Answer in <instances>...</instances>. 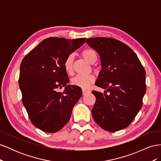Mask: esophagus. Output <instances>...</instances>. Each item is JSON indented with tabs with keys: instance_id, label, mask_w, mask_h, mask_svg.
I'll use <instances>...</instances> for the list:
<instances>
[{
	"instance_id": "esophagus-1",
	"label": "esophagus",
	"mask_w": 161,
	"mask_h": 161,
	"mask_svg": "<svg viewBox=\"0 0 161 161\" xmlns=\"http://www.w3.org/2000/svg\"><path fill=\"white\" fill-rule=\"evenodd\" d=\"M89 92H90V91L86 90V89H82V94H83V95H86L87 93H89Z\"/></svg>"
}]
</instances>
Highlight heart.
Masks as SVG:
<instances>
[{
    "label": "heart",
    "mask_w": 161,
    "mask_h": 161,
    "mask_svg": "<svg viewBox=\"0 0 161 161\" xmlns=\"http://www.w3.org/2000/svg\"><path fill=\"white\" fill-rule=\"evenodd\" d=\"M81 55L85 59L91 64L94 63L97 60L96 52L90 48H86L81 52ZM73 60L74 56L70 54L66 57L64 62V68L68 74L71 75L73 72ZM95 81L94 77L92 75H76L72 78L71 82L72 85L76 86L82 89H86Z\"/></svg>",
    "instance_id": "1"
}]
</instances>
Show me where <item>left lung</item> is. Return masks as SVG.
<instances>
[{
	"instance_id": "1",
	"label": "left lung",
	"mask_w": 161,
	"mask_h": 161,
	"mask_svg": "<svg viewBox=\"0 0 161 161\" xmlns=\"http://www.w3.org/2000/svg\"><path fill=\"white\" fill-rule=\"evenodd\" d=\"M86 42L101 59V70L95 85L106 90L105 94L92 91L96 98L92 118L106 131L124 129L142 108L147 90L145 70L134 52L123 42L101 37Z\"/></svg>"
}]
</instances>
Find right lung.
I'll return each instance as SVG.
<instances>
[{"mask_svg": "<svg viewBox=\"0 0 161 161\" xmlns=\"http://www.w3.org/2000/svg\"><path fill=\"white\" fill-rule=\"evenodd\" d=\"M85 40L86 38L48 37L21 63L19 85L23 104L31 123L43 131L54 133L64 127L82 95L80 87L67 85L69 79L64 62ZM63 86L65 91L58 92Z\"/></svg>", "mask_w": 161, "mask_h": 161, "instance_id": "1", "label": "right lung"}]
</instances>
